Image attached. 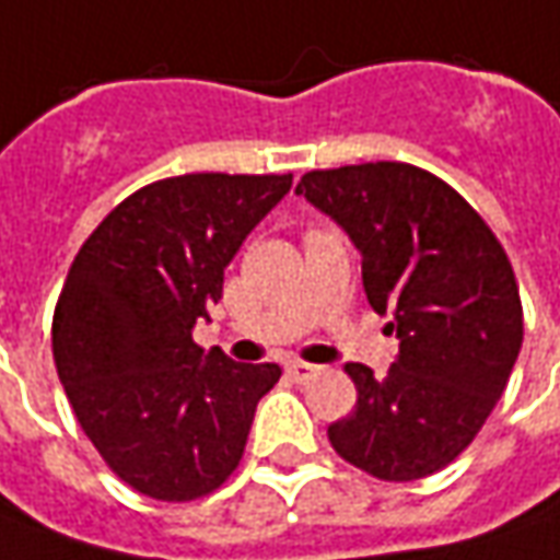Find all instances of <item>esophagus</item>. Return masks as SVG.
Returning a JSON list of instances; mask_svg holds the SVG:
<instances>
[{
  "mask_svg": "<svg viewBox=\"0 0 560 560\" xmlns=\"http://www.w3.org/2000/svg\"><path fill=\"white\" fill-rule=\"evenodd\" d=\"M284 372L294 377V381H310V377H313L318 372V365H310V362H300V359H288V362H284Z\"/></svg>",
  "mask_w": 560,
  "mask_h": 560,
  "instance_id": "1",
  "label": "esophagus"
}]
</instances>
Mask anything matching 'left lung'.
Returning <instances> with one entry per match:
<instances>
[{
    "mask_svg": "<svg viewBox=\"0 0 560 560\" xmlns=\"http://www.w3.org/2000/svg\"><path fill=\"white\" fill-rule=\"evenodd\" d=\"M298 195L357 244L365 298L399 338L387 375L347 362L359 396L328 428L335 453L396 483L446 468L490 418L524 340L502 244L455 188L412 164L313 170Z\"/></svg>",
    "mask_w": 560,
    "mask_h": 560,
    "instance_id": "left-lung-1",
    "label": "left lung"
}]
</instances>
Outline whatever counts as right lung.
<instances>
[{
    "label": "right lung",
    "mask_w": 560,
    "mask_h": 560,
    "mask_svg": "<svg viewBox=\"0 0 560 560\" xmlns=\"http://www.w3.org/2000/svg\"><path fill=\"white\" fill-rule=\"evenodd\" d=\"M288 191L291 173L151 183L107 213L70 266L51 322L55 369L92 446L142 495L198 499L242 462L281 369L203 353L191 331Z\"/></svg>",
    "instance_id": "right-lung-1"
}]
</instances>
